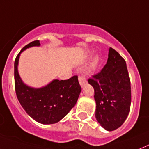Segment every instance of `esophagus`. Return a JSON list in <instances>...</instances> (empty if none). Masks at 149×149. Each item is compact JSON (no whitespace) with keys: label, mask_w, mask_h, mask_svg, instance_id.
Returning a JSON list of instances; mask_svg holds the SVG:
<instances>
[{"label":"esophagus","mask_w":149,"mask_h":149,"mask_svg":"<svg viewBox=\"0 0 149 149\" xmlns=\"http://www.w3.org/2000/svg\"><path fill=\"white\" fill-rule=\"evenodd\" d=\"M79 84H80V86L82 87L83 86L85 85L86 83V78L83 76H79Z\"/></svg>","instance_id":"esophagus-1"}]
</instances>
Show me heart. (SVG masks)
<instances>
[{"label": "heart", "mask_w": 149, "mask_h": 149, "mask_svg": "<svg viewBox=\"0 0 149 149\" xmlns=\"http://www.w3.org/2000/svg\"><path fill=\"white\" fill-rule=\"evenodd\" d=\"M98 62V58H95V60H94V64H96V63Z\"/></svg>", "instance_id": "obj_1"}]
</instances>
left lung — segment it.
<instances>
[{
	"instance_id": "left-lung-1",
	"label": "left lung",
	"mask_w": 149,
	"mask_h": 149,
	"mask_svg": "<svg viewBox=\"0 0 149 149\" xmlns=\"http://www.w3.org/2000/svg\"><path fill=\"white\" fill-rule=\"evenodd\" d=\"M88 83L94 88L98 123L108 131L119 128L131 106V83L125 60L110 47L106 64Z\"/></svg>"
}]
</instances>
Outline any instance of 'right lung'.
I'll return each mask as SVG.
<instances>
[{
    "instance_id": "add662e5",
    "label": "right lung",
    "mask_w": 149,
    "mask_h": 149,
    "mask_svg": "<svg viewBox=\"0 0 149 149\" xmlns=\"http://www.w3.org/2000/svg\"><path fill=\"white\" fill-rule=\"evenodd\" d=\"M39 40L26 45L17 56L14 62V85L16 95L27 114L42 124L58 123L76 105L81 92L78 77L69 79H54L46 86L34 89L24 84L17 70L20 54L29 47L40 46Z\"/></svg>"
}]
</instances>
